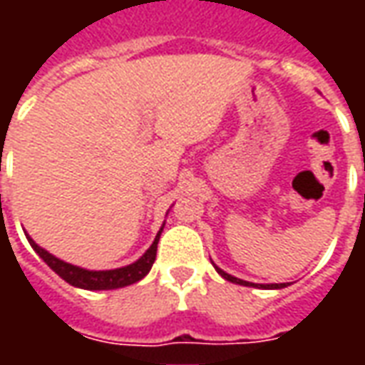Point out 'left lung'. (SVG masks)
Returning a JSON list of instances; mask_svg holds the SVG:
<instances>
[{
  "label": "left lung",
  "instance_id": "obj_1",
  "mask_svg": "<svg viewBox=\"0 0 365 365\" xmlns=\"http://www.w3.org/2000/svg\"><path fill=\"white\" fill-rule=\"evenodd\" d=\"M215 266V264H213ZM215 269H217V274L221 275V277H225L227 282H232V283H238V285H246V287H258V289H283V287H287L285 283H252V282H245V279H238V277H235V275L227 274V272H222L219 266H215Z\"/></svg>",
  "mask_w": 365,
  "mask_h": 365
}]
</instances>
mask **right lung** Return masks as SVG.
Returning a JSON list of instances; mask_svg holds the SVG:
<instances>
[{
	"label": "right lung",
	"instance_id": "right-lung-1",
	"mask_svg": "<svg viewBox=\"0 0 365 365\" xmlns=\"http://www.w3.org/2000/svg\"><path fill=\"white\" fill-rule=\"evenodd\" d=\"M164 230V225L160 227L158 235L154 238V242L150 245V248L138 258L133 264L128 266H123V268L115 269H86L80 268V266H74V264H68V262L60 260L56 256H52L51 252H46L44 248L36 245L33 238L27 235L29 245L33 246L41 258H43L48 268L68 282L74 287H80V289H90V291H103V289H119V287H127V285H133V283L140 282L144 275L148 274L152 268V264L156 260V248H158L160 235Z\"/></svg>",
	"mask_w": 365,
	"mask_h": 365
}]
</instances>
